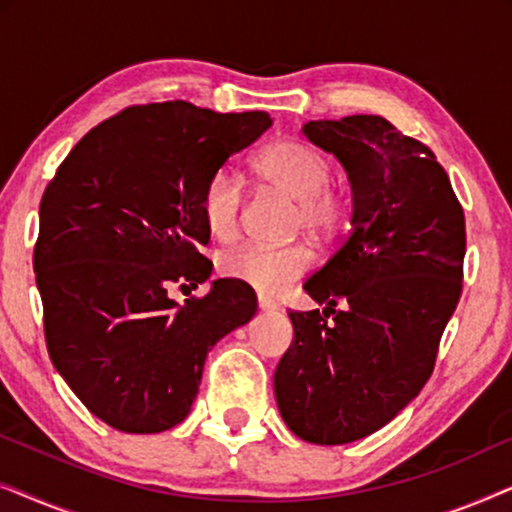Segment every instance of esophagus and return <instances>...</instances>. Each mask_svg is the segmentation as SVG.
<instances>
[{
  "label": "esophagus",
  "mask_w": 512,
  "mask_h": 512,
  "mask_svg": "<svg viewBox=\"0 0 512 512\" xmlns=\"http://www.w3.org/2000/svg\"><path fill=\"white\" fill-rule=\"evenodd\" d=\"M256 303H258V310H261V312H272V310H275V303H272V300H268V298H263V296H258Z\"/></svg>",
  "instance_id": "obj_1"
}]
</instances>
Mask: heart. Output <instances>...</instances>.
<instances>
[{
  "label": "heart",
  "instance_id": "heart-1",
  "mask_svg": "<svg viewBox=\"0 0 512 512\" xmlns=\"http://www.w3.org/2000/svg\"><path fill=\"white\" fill-rule=\"evenodd\" d=\"M258 179L270 191L293 200L289 233H305L312 242L331 244L347 226L349 198L331 181L333 167L324 153L298 139H282L258 153L254 160ZM244 184L235 172L219 170L207 179L200 195V214L216 240H233L240 233ZM312 254L303 242L282 247H244L223 251L219 272L223 277L272 296L310 270Z\"/></svg>",
  "mask_w": 512,
  "mask_h": 512
}]
</instances>
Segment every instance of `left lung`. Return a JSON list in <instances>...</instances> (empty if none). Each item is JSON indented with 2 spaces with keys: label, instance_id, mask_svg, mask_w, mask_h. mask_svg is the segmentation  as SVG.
Listing matches in <instances>:
<instances>
[{
  "label": "left lung",
  "instance_id": "1",
  "mask_svg": "<svg viewBox=\"0 0 512 512\" xmlns=\"http://www.w3.org/2000/svg\"><path fill=\"white\" fill-rule=\"evenodd\" d=\"M352 181V230L305 282L324 312H289L275 370L284 422L314 445L366 438L433 373L464 286L466 221L429 146L382 116L305 123Z\"/></svg>",
  "mask_w": 512,
  "mask_h": 512
}]
</instances>
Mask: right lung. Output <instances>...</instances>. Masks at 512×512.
<instances>
[{
    "mask_svg": "<svg viewBox=\"0 0 512 512\" xmlns=\"http://www.w3.org/2000/svg\"><path fill=\"white\" fill-rule=\"evenodd\" d=\"M270 123L265 111L135 104L95 125L48 181L34 244L48 356L116 431L179 424L209 349L254 317L256 293L237 279L184 303L170 291L212 272L202 188Z\"/></svg>",
    "mask_w": 512,
    "mask_h": 512,
    "instance_id": "add662e5",
    "label": "right lung"
}]
</instances>
